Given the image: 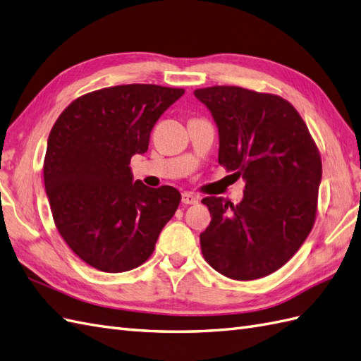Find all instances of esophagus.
Segmentation results:
<instances>
[{
	"label": "esophagus",
	"instance_id": "34e87169",
	"mask_svg": "<svg viewBox=\"0 0 361 361\" xmlns=\"http://www.w3.org/2000/svg\"><path fill=\"white\" fill-rule=\"evenodd\" d=\"M181 201H183V204H197L198 195H197V193H192V192H184L181 195Z\"/></svg>",
	"mask_w": 361,
	"mask_h": 361
}]
</instances>
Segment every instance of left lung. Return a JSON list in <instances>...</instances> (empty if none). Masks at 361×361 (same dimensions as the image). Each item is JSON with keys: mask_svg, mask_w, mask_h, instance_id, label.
<instances>
[{"mask_svg": "<svg viewBox=\"0 0 361 361\" xmlns=\"http://www.w3.org/2000/svg\"><path fill=\"white\" fill-rule=\"evenodd\" d=\"M214 116L218 161L245 180L244 198L206 197L212 221L201 252L218 273L253 281L279 270L316 221L322 160L303 118L288 100L241 87L193 91Z\"/></svg>", "mask_w": 361, "mask_h": 361, "instance_id": "1", "label": "left lung"}]
</instances>
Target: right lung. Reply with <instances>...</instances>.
Masks as SVG:
<instances>
[{"label":"right lung","instance_id":"obj_1","mask_svg":"<svg viewBox=\"0 0 361 361\" xmlns=\"http://www.w3.org/2000/svg\"><path fill=\"white\" fill-rule=\"evenodd\" d=\"M183 88L129 84L73 100L54 122L44 159V184L63 241L105 273L149 259L181 201L172 186L133 183L129 163L143 154L157 120Z\"/></svg>","mask_w":361,"mask_h":361}]
</instances>
